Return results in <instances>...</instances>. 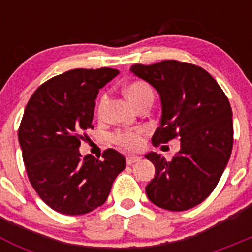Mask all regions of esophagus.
Returning <instances> with one entry per match:
<instances>
[{"label": "esophagus", "instance_id": "esophagus-1", "mask_svg": "<svg viewBox=\"0 0 252 252\" xmlns=\"http://www.w3.org/2000/svg\"><path fill=\"white\" fill-rule=\"evenodd\" d=\"M140 159H141V158L137 157V155H127V157H126V162H127L128 165H131L133 162L140 161Z\"/></svg>", "mask_w": 252, "mask_h": 252}]
</instances>
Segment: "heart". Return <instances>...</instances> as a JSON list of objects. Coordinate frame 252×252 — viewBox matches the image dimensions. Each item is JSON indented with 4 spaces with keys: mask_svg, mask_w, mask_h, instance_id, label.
Returning a JSON list of instances; mask_svg holds the SVG:
<instances>
[{
    "mask_svg": "<svg viewBox=\"0 0 252 252\" xmlns=\"http://www.w3.org/2000/svg\"><path fill=\"white\" fill-rule=\"evenodd\" d=\"M126 95L128 97L131 102H132L135 106L140 103L142 99L153 98V90L150 88L149 84H146L145 82H132V83L128 84L126 87ZM107 102H108V95L104 93V94L101 95L99 98L98 104H97V113H98L99 117H102L104 113V110H106ZM146 130L145 128H133V130H122L117 131L112 136L113 142L116 145L121 146L124 149H127V150H136L141 146L142 144V137L145 135Z\"/></svg>",
    "mask_w": 252,
    "mask_h": 252,
    "instance_id": "heart-1",
    "label": "heart"
}]
</instances>
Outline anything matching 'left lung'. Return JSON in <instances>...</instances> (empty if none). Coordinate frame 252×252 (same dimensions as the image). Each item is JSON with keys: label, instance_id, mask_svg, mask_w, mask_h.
Segmentation results:
<instances>
[{"label": "left lung", "instance_id": "8db88e82", "mask_svg": "<svg viewBox=\"0 0 252 252\" xmlns=\"http://www.w3.org/2000/svg\"><path fill=\"white\" fill-rule=\"evenodd\" d=\"M131 72L159 92L161 121L154 146L180 137V150L170 161L150 153L155 177L146 194L155 206L187 211L206 199L221 179L233 145L232 110L215 78L201 66L179 60L135 64Z\"/></svg>", "mask_w": 252, "mask_h": 252}]
</instances>
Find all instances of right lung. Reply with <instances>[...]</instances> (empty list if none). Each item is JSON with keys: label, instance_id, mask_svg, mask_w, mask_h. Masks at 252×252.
<instances>
[{"label": "right lung", "instance_id": "right-lung-1", "mask_svg": "<svg viewBox=\"0 0 252 252\" xmlns=\"http://www.w3.org/2000/svg\"><path fill=\"white\" fill-rule=\"evenodd\" d=\"M117 69H72L32 93L19 127L28 178L39 197L57 212L88 213L106 202L113 180L126 168L122 154L107 149L103 160L82 157L81 140L93 128L99 90Z\"/></svg>", "mask_w": 252, "mask_h": 252}]
</instances>
